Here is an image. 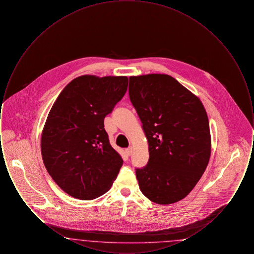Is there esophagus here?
Returning a JSON list of instances; mask_svg holds the SVG:
<instances>
[{"label": "esophagus", "instance_id": "obj_1", "mask_svg": "<svg viewBox=\"0 0 254 254\" xmlns=\"http://www.w3.org/2000/svg\"><path fill=\"white\" fill-rule=\"evenodd\" d=\"M132 152H133V148H132V147H131V146H130V147H128V148H127V149H126V153H127V156H130V155H131V154H132Z\"/></svg>", "mask_w": 254, "mask_h": 254}]
</instances>
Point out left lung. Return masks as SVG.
I'll use <instances>...</instances> for the list:
<instances>
[{"label": "left lung", "instance_id": "1", "mask_svg": "<svg viewBox=\"0 0 254 254\" xmlns=\"http://www.w3.org/2000/svg\"><path fill=\"white\" fill-rule=\"evenodd\" d=\"M129 98L142 122L149 159L136 169L142 193L159 205L184 199L202 177L211 152L200 99L167 74L129 77Z\"/></svg>", "mask_w": 254, "mask_h": 254}]
</instances>
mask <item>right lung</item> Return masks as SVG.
<instances>
[{"instance_id": "1", "label": "right lung", "mask_w": 254, "mask_h": 254, "mask_svg": "<svg viewBox=\"0 0 254 254\" xmlns=\"http://www.w3.org/2000/svg\"><path fill=\"white\" fill-rule=\"evenodd\" d=\"M127 76L82 75L62 90L49 111L41 152L49 175L65 193L92 200L109 191L123 165L104 119L127 89Z\"/></svg>"}]
</instances>
